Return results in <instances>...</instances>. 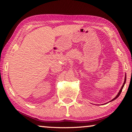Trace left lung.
<instances>
[{
	"label": "left lung",
	"mask_w": 132,
	"mask_h": 132,
	"mask_svg": "<svg viewBox=\"0 0 132 132\" xmlns=\"http://www.w3.org/2000/svg\"><path fill=\"white\" fill-rule=\"evenodd\" d=\"M126 75H125V81H124V82H123V85H122V87H121V88H120V91H119V92L118 93V94H117V95L116 96V97L113 98V99L112 100H111V101H113V100H115V99H117V98L119 97V96L120 95V93H121V92H122V89H123V87H124V86H125V82H126Z\"/></svg>",
	"instance_id": "obj_1"
}]
</instances>
